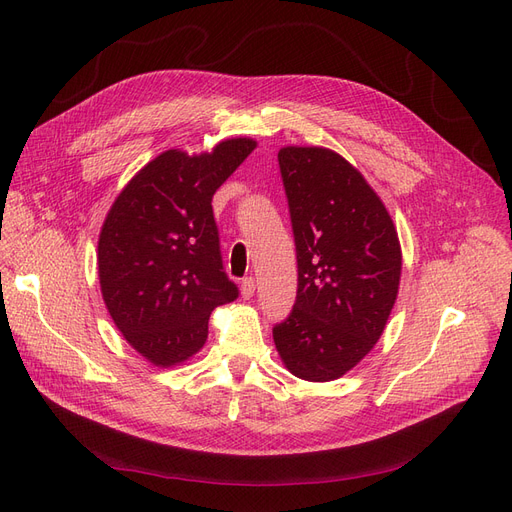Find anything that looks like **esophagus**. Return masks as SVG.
<instances>
[{
	"instance_id": "34e87169",
	"label": "esophagus",
	"mask_w": 512,
	"mask_h": 512,
	"mask_svg": "<svg viewBox=\"0 0 512 512\" xmlns=\"http://www.w3.org/2000/svg\"><path fill=\"white\" fill-rule=\"evenodd\" d=\"M253 292H255V280L249 276L240 282V294H242V299H251Z\"/></svg>"
}]
</instances>
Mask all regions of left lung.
I'll return each mask as SVG.
<instances>
[{
	"mask_svg": "<svg viewBox=\"0 0 512 512\" xmlns=\"http://www.w3.org/2000/svg\"><path fill=\"white\" fill-rule=\"evenodd\" d=\"M297 247V301L274 342L286 369L332 382L380 340L394 307L402 253L382 199L326 147L278 153Z\"/></svg>",
	"mask_w": 512,
	"mask_h": 512,
	"instance_id": "obj_1",
	"label": "left lung"
}]
</instances>
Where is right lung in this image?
Returning <instances> with one entry per match:
<instances>
[{
  "mask_svg": "<svg viewBox=\"0 0 512 512\" xmlns=\"http://www.w3.org/2000/svg\"><path fill=\"white\" fill-rule=\"evenodd\" d=\"M255 147L226 139L201 155L164 151L107 211L97 247L103 301L126 342L157 367L197 355L211 311L238 297L211 199Z\"/></svg>",
  "mask_w": 512,
  "mask_h": 512,
  "instance_id": "obj_1",
  "label": "right lung"
}]
</instances>
